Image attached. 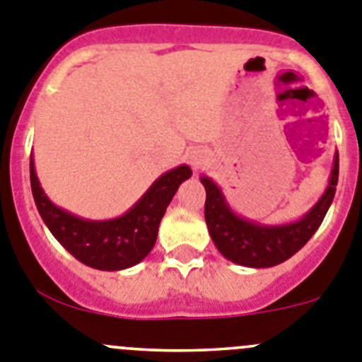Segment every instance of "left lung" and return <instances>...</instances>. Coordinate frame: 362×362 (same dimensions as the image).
Listing matches in <instances>:
<instances>
[{
  "label": "left lung",
  "instance_id": "left-lung-1",
  "mask_svg": "<svg viewBox=\"0 0 362 362\" xmlns=\"http://www.w3.org/2000/svg\"><path fill=\"white\" fill-rule=\"evenodd\" d=\"M337 177H339V154L334 158L332 174L327 190L300 221L280 224V226H265L238 217L228 206L221 188L210 177L203 175L201 183L206 190L204 218L211 240L222 257L246 267H273L289 260L321 226L336 195Z\"/></svg>",
  "mask_w": 362,
  "mask_h": 362
}]
</instances>
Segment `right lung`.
<instances>
[{
  "label": "right lung",
  "instance_id": "add662e5",
  "mask_svg": "<svg viewBox=\"0 0 362 362\" xmlns=\"http://www.w3.org/2000/svg\"><path fill=\"white\" fill-rule=\"evenodd\" d=\"M190 175L187 165L172 168L156 179L144 197L122 217L88 221L55 206L46 197L35 174L34 158L30 156V185L39 215L66 251L82 264L100 271L127 269L151 253L167 206L179 185Z\"/></svg>",
  "mask_w": 362,
  "mask_h": 362
}]
</instances>
